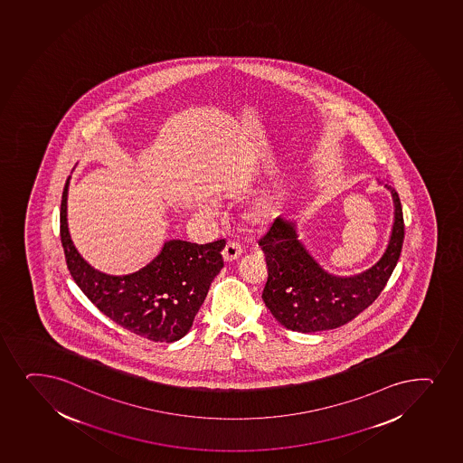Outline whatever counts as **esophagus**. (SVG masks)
I'll return each instance as SVG.
<instances>
[{
	"instance_id": "esophagus-1",
	"label": "esophagus",
	"mask_w": 463,
	"mask_h": 463,
	"mask_svg": "<svg viewBox=\"0 0 463 463\" xmlns=\"http://www.w3.org/2000/svg\"><path fill=\"white\" fill-rule=\"evenodd\" d=\"M243 250L237 241H228V244L224 246L223 250V260L224 261H234L239 259Z\"/></svg>"
}]
</instances>
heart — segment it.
<instances>
[{
    "instance_id": "b5f03b06",
    "label": "heart",
    "mask_w": 463,
    "mask_h": 463,
    "mask_svg": "<svg viewBox=\"0 0 463 463\" xmlns=\"http://www.w3.org/2000/svg\"><path fill=\"white\" fill-rule=\"evenodd\" d=\"M266 213H268V211H261V213H259V215H265Z\"/></svg>"
}]
</instances>
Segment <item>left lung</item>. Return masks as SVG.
Wrapping results in <instances>:
<instances>
[{
	"mask_svg": "<svg viewBox=\"0 0 463 463\" xmlns=\"http://www.w3.org/2000/svg\"><path fill=\"white\" fill-rule=\"evenodd\" d=\"M394 202V223L380 260L355 276H334L323 269L298 239L296 222L277 217L261 250L268 265V281L261 298L280 325L297 333H317L351 322L374 302L394 270L405 237L399 194Z\"/></svg>",
	"mask_w": 463,
	"mask_h": 463,
	"instance_id": "1",
	"label": "left lung"
}]
</instances>
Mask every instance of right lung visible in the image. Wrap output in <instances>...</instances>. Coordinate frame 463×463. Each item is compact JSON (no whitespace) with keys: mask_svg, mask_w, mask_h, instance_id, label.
<instances>
[{"mask_svg":"<svg viewBox=\"0 0 463 463\" xmlns=\"http://www.w3.org/2000/svg\"><path fill=\"white\" fill-rule=\"evenodd\" d=\"M69 178L62 191L60 234L69 272L104 316L152 342H177L193 326L209 286L223 268L224 240L197 244L169 240L137 272L109 276L94 269L73 246L68 228Z\"/></svg>","mask_w":463,"mask_h":463,"instance_id":"right-lung-1","label":"right lung"}]
</instances>
